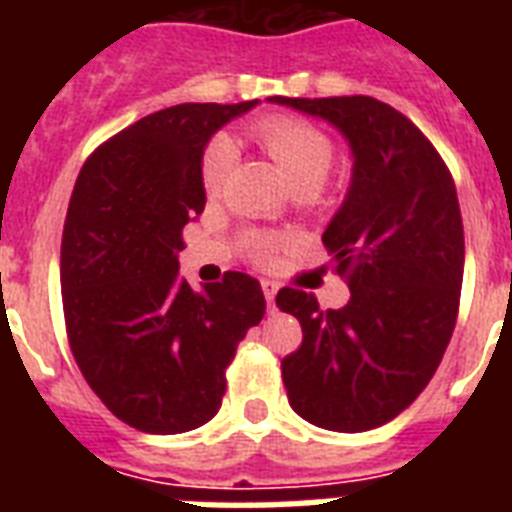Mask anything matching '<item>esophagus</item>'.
Masks as SVG:
<instances>
[{
  "label": "esophagus",
  "mask_w": 512,
  "mask_h": 512,
  "mask_svg": "<svg viewBox=\"0 0 512 512\" xmlns=\"http://www.w3.org/2000/svg\"><path fill=\"white\" fill-rule=\"evenodd\" d=\"M276 284H273V281H268L265 279L263 281V295H265V303H268V308H273V300H276Z\"/></svg>",
  "instance_id": "esophagus-1"
}]
</instances>
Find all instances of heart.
<instances>
[{
	"label": "heart",
	"mask_w": 512,
	"mask_h": 512,
	"mask_svg": "<svg viewBox=\"0 0 512 512\" xmlns=\"http://www.w3.org/2000/svg\"><path fill=\"white\" fill-rule=\"evenodd\" d=\"M252 132L273 156V162L279 164L281 175L297 196H313L319 191L329 167L335 162V146L327 132L300 116H265L252 127ZM233 164H236L233 140L225 135L209 140L201 156V185L209 196H215L223 188ZM244 244L255 260H268L273 249L279 247V239H273L268 233H249Z\"/></svg>",
	"instance_id": "1"
}]
</instances>
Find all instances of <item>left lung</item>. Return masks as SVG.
<instances>
[{
  "label": "left lung",
  "instance_id": "obj_1",
  "mask_svg": "<svg viewBox=\"0 0 512 512\" xmlns=\"http://www.w3.org/2000/svg\"><path fill=\"white\" fill-rule=\"evenodd\" d=\"M271 103L327 119L353 154L345 201L321 236L348 281V305L324 311L292 287L276 295L303 327V345L281 361L289 406L324 430L380 428L425 390L452 340L465 268L452 172L388 103L366 95Z\"/></svg>",
  "mask_w": 512,
  "mask_h": 512
}]
</instances>
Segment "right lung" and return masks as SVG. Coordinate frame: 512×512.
Wrapping results in <instances>:
<instances>
[{
  "label": "right lung",
  "mask_w": 512,
  "mask_h": 512,
  "mask_svg": "<svg viewBox=\"0 0 512 512\" xmlns=\"http://www.w3.org/2000/svg\"><path fill=\"white\" fill-rule=\"evenodd\" d=\"M247 103H180L106 140L68 201L60 289L68 345L95 396L143 433L209 422L225 369L265 316L260 281L228 271L201 292L177 276L183 228L204 212L201 156Z\"/></svg>",
  "instance_id": "right-lung-1"
}]
</instances>
